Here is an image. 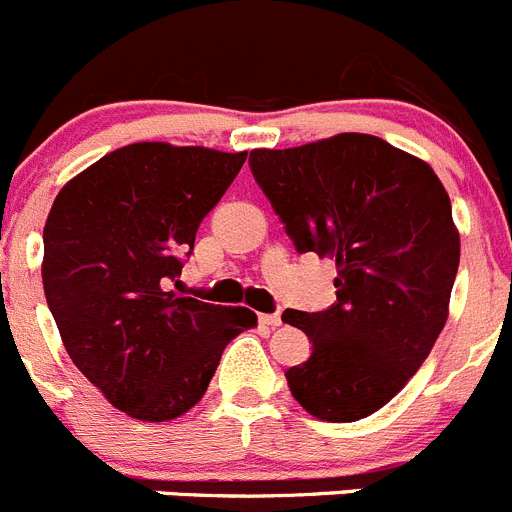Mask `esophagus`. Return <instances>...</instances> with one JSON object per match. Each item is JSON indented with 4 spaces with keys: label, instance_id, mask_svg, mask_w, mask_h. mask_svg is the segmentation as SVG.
<instances>
[{
    "label": "esophagus",
    "instance_id": "34e87169",
    "mask_svg": "<svg viewBox=\"0 0 512 512\" xmlns=\"http://www.w3.org/2000/svg\"><path fill=\"white\" fill-rule=\"evenodd\" d=\"M260 323H265V326L270 328H278L280 323H283V318H280V313H265L260 315Z\"/></svg>",
    "mask_w": 512,
    "mask_h": 512
}]
</instances>
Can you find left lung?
I'll list each match as a JSON object with an SVG mask.
<instances>
[{
  "instance_id": "8db88e82",
  "label": "left lung",
  "mask_w": 512,
  "mask_h": 512,
  "mask_svg": "<svg viewBox=\"0 0 512 512\" xmlns=\"http://www.w3.org/2000/svg\"><path fill=\"white\" fill-rule=\"evenodd\" d=\"M250 169L295 250L336 260V303L288 308L313 353L285 371L295 401L326 422L379 412L417 374L447 323L460 234L442 181L369 133L255 148Z\"/></svg>"
}]
</instances>
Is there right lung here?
Returning a JSON list of instances; mask_svg holds the SVG:
<instances>
[{
	"instance_id": "1",
	"label": "right lung",
	"mask_w": 512,
	"mask_h": 512,
	"mask_svg": "<svg viewBox=\"0 0 512 512\" xmlns=\"http://www.w3.org/2000/svg\"><path fill=\"white\" fill-rule=\"evenodd\" d=\"M247 151L143 141L70 179L47 214L42 285L62 343L113 407L166 422L204 396L250 308L181 298L184 257Z\"/></svg>"
}]
</instances>
